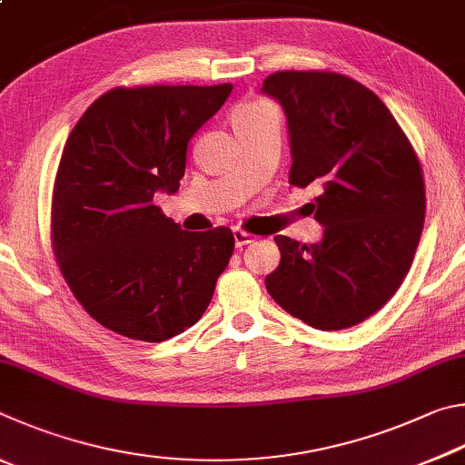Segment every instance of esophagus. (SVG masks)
<instances>
[{
	"label": "esophagus",
	"mask_w": 465,
	"mask_h": 465,
	"mask_svg": "<svg viewBox=\"0 0 465 465\" xmlns=\"http://www.w3.org/2000/svg\"><path fill=\"white\" fill-rule=\"evenodd\" d=\"M232 237H234V247H237V249L249 245V242H253V239H255L253 234H249V232H245V231H241L239 226H234V228H232Z\"/></svg>",
	"instance_id": "obj_1"
}]
</instances>
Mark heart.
I'll list each match as a JSON object with an SVG mask.
<instances>
[{
	"label": "heart",
	"instance_id": "b5f03b06",
	"mask_svg": "<svg viewBox=\"0 0 465 465\" xmlns=\"http://www.w3.org/2000/svg\"><path fill=\"white\" fill-rule=\"evenodd\" d=\"M262 108H265V104H242V105H239L237 110H234L232 116H237V114H249V112H257V110H262Z\"/></svg>",
	"mask_w": 465,
	"mask_h": 465
}]
</instances>
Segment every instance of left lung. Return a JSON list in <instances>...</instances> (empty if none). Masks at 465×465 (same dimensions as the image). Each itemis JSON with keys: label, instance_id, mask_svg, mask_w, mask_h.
Masks as SVG:
<instances>
[{"label": "left lung", "instance_id": "1", "mask_svg": "<svg viewBox=\"0 0 465 465\" xmlns=\"http://www.w3.org/2000/svg\"><path fill=\"white\" fill-rule=\"evenodd\" d=\"M262 92L286 112L290 183L319 182V242L275 237L270 296L312 329L355 327L411 270L425 224V182L409 138L368 87L339 73L280 71Z\"/></svg>", "mask_w": 465, "mask_h": 465}]
</instances>
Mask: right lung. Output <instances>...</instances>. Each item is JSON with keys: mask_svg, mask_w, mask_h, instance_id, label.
Returning a JSON list of instances; mask_svg holds the SVG:
<instances>
[{"mask_svg": "<svg viewBox=\"0 0 465 465\" xmlns=\"http://www.w3.org/2000/svg\"><path fill=\"white\" fill-rule=\"evenodd\" d=\"M232 85L112 89L63 149L53 247L87 314L128 339L161 343L200 321L232 255L231 228L187 232L154 206L175 193L192 136Z\"/></svg>", "mask_w": 465, "mask_h": 465, "instance_id": "1", "label": "right lung"}]
</instances>
